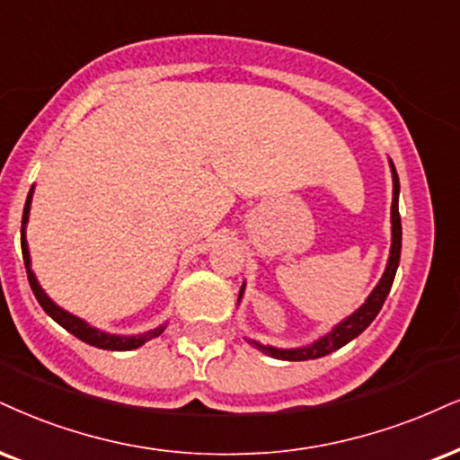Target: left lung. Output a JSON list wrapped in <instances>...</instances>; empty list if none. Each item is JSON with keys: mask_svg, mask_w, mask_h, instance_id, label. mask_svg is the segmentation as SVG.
I'll list each match as a JSON object with an SVG mask.
<instances>
[{"mask_svg": "<svg viewBox=\"0 0 460 460\" xmlns=\"http://www.w3.org/2000/svg\"><path fill=\"white\" fill-rule=\"evenodd\" d=\"M390 162V172H393V207H390V221H393V245H390V256H388V264L386 270H384L382 279L377 281V286L373 288V292L368 294L365 303L360 305L354 314L345 317V320L339 322L337 326L332 328L331 332H326L324 337H320L317 341L303 345V348H273V345H262L256 339H247L253 348H258L262 354L270 356V358L277 360H314V358H322V356L331 354V351L343 348L345 343H349L351 339H356L358 334L365 331V328L376 320V315L382 309L384 300H386L390 288H393L396 269H399V260H401V215H399V174H396V168L393 160ZM243 292H245V283L241 286L239 292V303L243 298Z\"/></svg>", "mask_w": 460, "mask_h": 460, "instance_id": "left-lung-1", "label": "left lung"}]
</instances>
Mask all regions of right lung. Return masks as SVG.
<instances>
[{
	"label": "right lung",
	"instance_id": "obj_1",
	"mask_svg": "<svg viewBox=\"0 0 460 460\" xmlns=\"http://www.w3.org/2000/svg\"><path fill=\"white\" fill-rule=\"evenodd\" d=\"M31 198H33V187L30 190V194H27V202H25V211H22V221H21V249H22V262H25V269H27V279H30V286L33 290V296L38 298L40 307H42L47 314L53 317L59 326H64L67 332H72L74 337H78L81 341L93 345V348H100V349H112V351H129V349H136L140 348V345H145L149 339H155L160 337L164 332V328L166 324L153 328V331H146V332H140V334H111V332H104L100 331V328H93L92 324H87V322L83 320V317H76L70 311L61 309L59 305L55 303V300H50V296L47 292L42 290V286H40L36 275H33V269H31V258H30V247H27V221H30V208H31Z\"/></svg>",
	"mask_w": 460,
	"mask_h": 460
}]
</instances>
